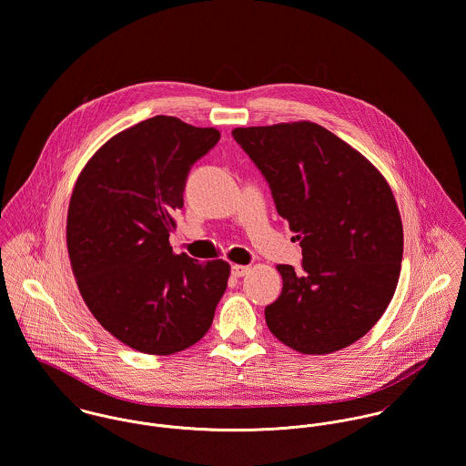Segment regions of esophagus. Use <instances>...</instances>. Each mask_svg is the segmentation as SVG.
<instances>
[{
    "instance_id": "obj_1",
    "label": "esophagus",
    "mask_w": 466,
    "mask_h": 466,
    "mask_svg": "<svg viewBox=\"0 0 466 466\" xmlns=\"http://www.w3.org/2000/svg\"><path fill=\"white\" fill-rule=\"evenodd\" d=\"M248 271H250V266H245V264H234L232 266V275L234 277H245Z\"/></svg>"
}]
</instances>
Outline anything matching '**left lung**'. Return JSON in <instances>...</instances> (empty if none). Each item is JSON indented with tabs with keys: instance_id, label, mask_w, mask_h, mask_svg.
Instances as JSON below:
<instances>
[{
	"instance_id": "1",
	"label": "left lung",
	"mask_w": 466,
	"mask_h": 466,
	"mask_svg": "<svg viewBox=\"0 0 466 466\" xmlns=\"http://www.w3.org/2000/svg\"><path fill=\"white\" fill-rule=\"evenodd\" d=\"M302 247V269L279 264L280 297L264 309L271 334L323 356L362 338L388 309L404 230L393 191L356 148L310 123L234 128Z\"/></svg>"
}]
</instances>
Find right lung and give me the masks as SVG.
Returning <instances> with one entry per match:
<instances>
[{
  "mask_svg": "<svg viewBox=\"0 0 466 466\" xmlns=\"http://www.w3.org/2000/svg\"><path fill=\"white\" fill-rule=\"evenodd\" d=\"M218 141L216 128L156 116L110 137L73 187L66 241L80 295L137 352L169 356L200 341L227 289V260L198 262L169 245L187 173Z\"/></svg>",
  "mask_w": 466,
  "mask_h": 466,
  "instance_id": "1",
  "label": "right lung"
}]
</instances>
